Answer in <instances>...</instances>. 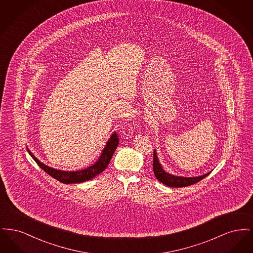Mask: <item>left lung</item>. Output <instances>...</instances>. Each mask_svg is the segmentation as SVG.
Returning <instances> with one entry per match:
<instances>
[{"mask_svg":"<svg viewBox=\"0 0 253 253\" xmlns=\"http://www.w3.org/2000/svg\"><path fill=\"white\" fill-rule=\"evenodd\" d=\"M153 169H154V173H155L157 180L160 181L161 183H163L164 185H166L168 187H172V188H182V187L191 186V185H193V184L202 180L203 178L210 174V172H208L204 175L196 176V177H182V176L171 175L168 172H166L161 167L160 163L158 162V158H157L156 151L154 152Z\"/></svg>","mask_w":253,"mask_h":253,"instance_id":"left-lung-1","label":"left lung"}]
</instances>
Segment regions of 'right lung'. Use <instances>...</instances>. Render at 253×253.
<instances>
[{
	"instance_id": "1",
	"label": "right lung",
	"mask_w": 253,
	"mask_h": 253,
	"mask_svg": "<svg viewBox=\"0 0 253 253\" xmlns=\"http://www.w3.org/2000/svg\"><path fill=\"white\" fill-rule=\"evenodd\" d=\"M120 143V139L117 132H114L109 139L108 142L106 143V147L103 149L102 154L99 157V159L96 163L88 168L76 171H65V170H60L56 169L50 168L48 166L42 163L40 160H38L34 155L28 151L29 155L36 161L37 164L45 172H47L49 175H51L53 178L60 181L64 184H72V183H82L84 181L90 180L94 178L97 174L102 172L105 169L107 168L111 158Z\"/></svg>"
}]
</instances>
